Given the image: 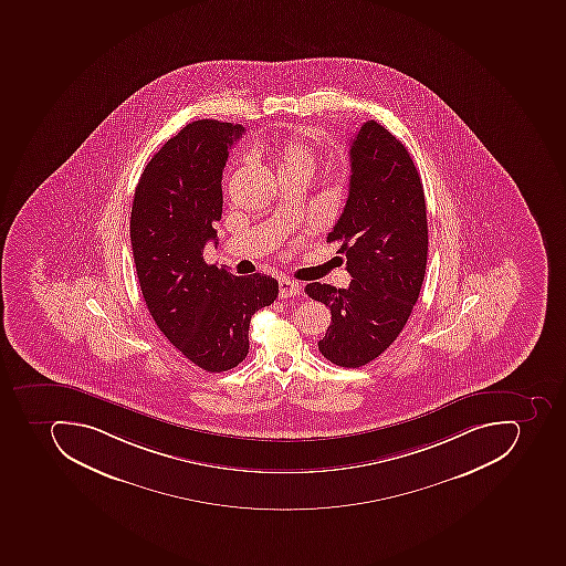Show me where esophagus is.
Wrapping results in <instances>:
<instances>
[{
    "label": "esophagus",
    "instance_id": "obj_1",
    "mask_svg": "<svg viewBox=\"0 0 566 566\" xmlns=\"http://www.w3.org/2000/svg\"><path fill=\"white\" fill-rule=\"evenodd\" d=\"M298 282L290 281V279H281L279 281V296L281 298H291V296H298L300 294Z\"/></svg>",
    "mask_w": 566,
    "mask_h": 566
}]
</instances>
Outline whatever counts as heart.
Returning a JSON list of instances; mask_svg holds the SVG:
<instances>
[{"instance_id": "b5f03b06", "label": "heart", "mask_w": 566, "mask_h": 566, "mask_svg": "<svg viewBox=\"0 0 566 566\" xmlns=\"http://www.w3.org/2000/svg\"><path fill=\"white\" fill-rule=\"evenodd\" d=\"M316 167V154L308 143L300 137L285 139L279 149V172H303L312 175Z\"/></svg>"}]
</instances>
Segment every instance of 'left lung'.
Wrapping results in <instances>:
<instances>
[{"label": "left lung", "mask_w": 566, "mask_h": 566, "mask_svg": "<svg viewBox=\"0 0 566 566\" xmlns=\"http://www.w3.org/2000/svg\"><path fill=\"white\" fill-rule=\"evenodd\" d=\"M349 196L328 241H338L349 287L312 282L332 323L321 355L338 367L370 364L399 337L426 279L429 229L423 185L406 146L368 119L350 139Z\"/></svg>", "instance_id": "left-lung-1"}]
</instances>
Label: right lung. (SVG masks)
Here are the masks:
<instances>
[{
    "mask_svg": "<svg viewBox=\"0 0 566 566\" xmlns=\"http://www.w3.org/2000/svg\"><path fill=\"white\" fill-rule=\"evenodd\" d=\"M243 130L217 119L189 123L151 157L132 201V254L146 307L167 340L207 373L245 359L250 319L279 296L270 275L237 276L202 259L208 241L217 245L222 171Z\"/></svg>",
    "mask_w": 566,
    "mask_h": 566,
    "instance_id": "add662e5",
    "label": "right lung"
}]
</instances>
